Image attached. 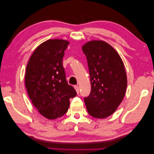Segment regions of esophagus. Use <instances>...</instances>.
Here are the masks:
<instances>
[{"instance_id": "34e87169", "label": "esophagus", "mask_w": 154, "mask_h": 154, "mask_svg": "<svg viewBox=\"0 0 154 154\" xmlns=\"http://www.w3.org/2000/svg\"><path fill=\"white\" fill-rule=\"evenodd\" d=\"M74 89H75V91H76L77 94H79V87L78 85H74Z\"/></svg>"}]
</instances>
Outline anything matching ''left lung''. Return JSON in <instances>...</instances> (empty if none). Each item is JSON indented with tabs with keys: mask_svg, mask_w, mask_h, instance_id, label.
I'll use <instances>...</instances> for the list:
<instances>
[{
	"mask_svg": "<svg viewBox=\"0 0 154 154\" xmlns=\"http://www.w3.org/2000/svg\"><path fill=\"white\" fill-rule=\"evenodd\" d=\"M86 55L91 91L85 103L89 114L104 119L114 113L125 96L127 75L117 52L102 40L88 42L82 47Z\"/></svg>",
	"mask_w": 154,
	"mask_h": 154,
	"instance_id": "1",
	"label": "left lung"
}]
</instances>
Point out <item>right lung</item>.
Here are the masks:
<instances>
[{"mask_svg":"<svg viewBox=\"0 0 154 154\" xmlns=\"http://www.w3.org/2000/svg\"><path fill=\"white\" fill-rule=\"evenodd\" d=\"M69 42L48 39L37 46L30 57L25 74V86L32 104L48 119L64 115L69 99L76 95L68 85L63 67V58Z\"/></svg>","mask_w":154,"mask_h":154,"instance_id":"obj_1","label":"right lung"}]
</instances>
